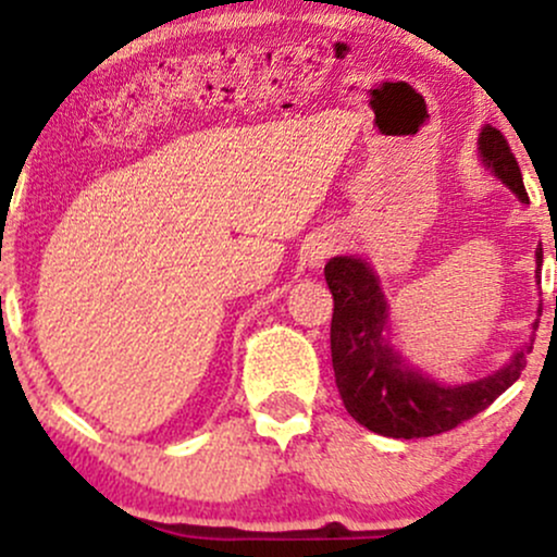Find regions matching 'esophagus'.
<instances>
[{
    "instance_id": "34e87169",
    "label": "esophagus",
    "mask_w": 557,
    "mask_h": 557,
    "mask_svg": "<svg viewBox=\"0 0 557 557\" xmlns=\"http://www.w3.org/2000/svg\"><path fill=\"white\" fill-rule=\"evenodd\" d=\"M332 251L335 248H332L330 240H311L306 246V261H309V267H322L332 257Z\"/></svg>"
}]
</instances>
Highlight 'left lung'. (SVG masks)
<instances>
[{
	"mask_svg": "<svg viewBox=\"0 0 557 557\" xmlns=\"http://www.w3.org/2000/svg\"><path fill=\"white\" fill-rule=\"evenodd\" d=\"M484 164L529 203L519 162L497 127H484L479 136ZM542 248H536V283H540ZM332 300V369L348 413L376 434L398 440L432 437L456 430L466 419L492 406V400L519 380L532 343L510 356L503 369L484 380L440 382L421 372L389 341V306L380 280L367 261L335 257L324 267ZM540 324V319L534 322Z\"/></svg>",
	"mask_w": 557,
	"mask_h": 557,
	"instance_id": "1",
	"label": "left lung"
}]
</instances>
